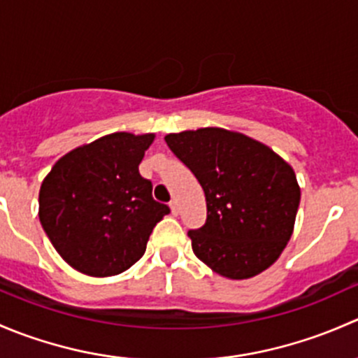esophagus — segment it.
Listing matches in <instances>:
<instances>
[{"label": "esophagus", "mask_w": 358, "mask_h": 358, "mask_svg": "<svg viewBox=\"0 0 358 358\" xmlns=\"http://www.w3.org/2000/svg\"><path fill=\"white\" fill-rule=\"evenodd\" d=\"M169 208H171V213L175 216L180 215V206H178V201H171L169 202Z\"/></svg>", "instance_id": "esophagus-1"}]
</instances>
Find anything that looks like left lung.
<instances>
[{
  "mask_svg": "<svg viewBox=\"0 0 358 358\" xmlns=\"http://www.w3.org/2000/svg\"><path fill=\"white\" fill-rule=\"evenodd\" d=\"M166 143L196 175L208 218L190 230L194 255L227 279H251L279 259L294 230L301 190L268 145L223 128L169 133Z\"/></svg>",
  "mask_w": 358,
  "mask_h": 358,
  "instance_id": "left-lung-1",
  "label": "left lung"
}]
</instances>
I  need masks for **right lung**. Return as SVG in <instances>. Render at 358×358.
Wrapping results in <instances>:
<instances>
[{
	"mask_svg": "<svg viewBox=\"0 0 358 358\" xmlns=\"http://www.w3.org/2000/svg\"><path fill=\"white\" fill-rule=\"evenodd\" d=\"M156 135L117 131L76 147L53 164L39 189V222L62 259L90 277H110L135 265L157 222L138 166Z\"/></svg>",
	"mask_w": 358,
	"mask_h": 358,
	"instance_id": "right-lung-1",
	"label": "right lung"
}]
</instances>
